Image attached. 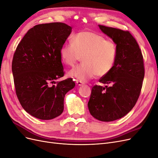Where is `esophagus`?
Here are the masks:
<instances>
[{
	"instance_id": "obj_1",
	"label": "esophagus",
	"mask_w": 158,
	"mask_h": 158,
	"mask_svg": "<svg viewBox=\"0 0 158 158\" xmlns=\"http://www.w3.org/2000/svg\"><path fill=\"white\" fill-rule=\"evenodd\" d=\"M76 84H77V85H78V86H81V85H83V83H82V82H80V81H77V80H76Z\"/></svg>"
}]
</instances>
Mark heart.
Segmentation results:
<instances>
[{
    "label": "heart",
    "instance_id": "b5f03b06",
    "mask_svg": "<svg viewBox=\"0 0 158 158\" xmlns=\"http://www.w3.org/2000/svg\"><path fill=\"white\" fill-rule=\"evenodd\" d=\"M73 44H64L60 49V59L65 64L74 66L82 57L83 63L69 72V76L80 82H86L95 75L103 76L115 63L116 44L97 33L84 31L73 37Z\"/></svg>",
    "mask_w": 158,
    "mask_h": 158
}]
</instances>
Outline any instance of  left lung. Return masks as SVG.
Wrapping results in <instances>:
<instances>
[{
    "label": "left lung",
    "instance_id": "obj_1",
    "mask_svg": "<svg viewBox=\"0 0 158 158\" xmlns=\"http://www.w3.org/2000/svg\"><path fill=\"white\" fill-rule=\"evenodd\" d=\"M99 27L116 44L117 58L112 70L99 80L109 86L94 85L88 107L95 118L110 122L125 116L135 106L144 77V62L130 32L102 25Z\"/></svg>",
    "mask_w": 158,
    "mask_h": 158
}]
</instances>
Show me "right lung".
Segmentation results:
<instances>
[{
    "label": "right lung",
    "mask_w": 158,
    "mask_h": 158,
    "mask_svg": "<svg viewBox=\"0 0 158 158\" xmlns=\"http://www.w3.org/2000/svg\"><path fill=\"white\" fill-rule=\"evenodd\" d=\"M71 31L72 27L62 22L36 25L14 52L12 70L16 94L23 109L35 118L50 120L59 116L66 94L75 86L72 78L55 82L64 76L60 49Z\"/></svg>",
    "instance_id": "right-lung-1"
}]
</instances>
